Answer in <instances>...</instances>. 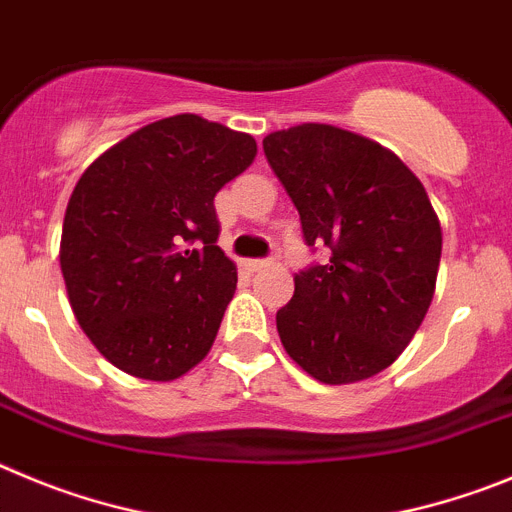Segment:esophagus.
I'll return each mask as SVG.
<instances>
[{
  "instance_id": "obj_1",
  "label": "esophagus",
  "mask_w": 512,
  "mask_h": 512,
  "mask_svg": "<svg viewBox=\"0 0 512 512\" xmlns=\"http://www.w3.org/2000/svg\"><path fill=\"white\" fill-rule=\"evenodd\" d=\"M245 265H247V270H250V273H257V270H262V267L273 265V260H247Z\"/></svg>"
}]
</instances>
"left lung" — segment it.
<instances>
[{
	"mask_svg": "<svg viewBox=\"0 0 512 512\" xmlns=\"http://www.w3.org/2000/svg\"><path fill=\"white\" fill-rule=\"evenodd\" d=\"M265 158L326 265L296 275L278 311L290 359L326 385L367 380L400 357L426 316L441 260V224L426 188L395 153L331 124L262 140Z\"/></svg>",
	"mask_w": 512,
	"mask_h": 512,
	"instance_id": "obj_1",
	"label": "left lung"
}]
</instances>
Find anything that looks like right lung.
<instances>
[{"label":"right lung","instance_id":"right-lung-1","mask_svg":"<svg viewBox=\"0 0 512 512\" xmlns=\"http://www.w3.org/2000/svg\"><path fill=\"white\" fill-rule=\"evenodd\" d=\"M257 142L196 114L158 119L78 178L61 270L78 324L127 375L168 382L209 354L237 267L216 245L214 196Z\"/></svg>","mask_w":512,"mask_h":512}]
</instances>
